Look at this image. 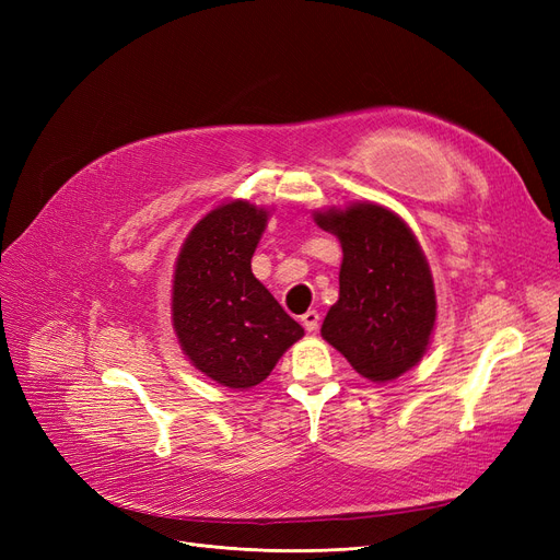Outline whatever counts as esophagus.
I'll use <instances>...</instances> for the list:
<instances>
[{
	"instance_id": "34e87169",
	"label": "esophagus",
	"mask_w": 560,
	"mask_h": 560,
	"mask_svg": "<svg viewBox=\"0 0 560 560\" xmlns=\"http://www.w3.org/2000/svg\"><path fill=\"white\" fill-rule=\"evenodd\" d=\"M300 320H302V326H304L306 330L314 332V330H318V326H320V314H318L316 310H310V312L300 316Z\"/></svg>"
}]
</instances>
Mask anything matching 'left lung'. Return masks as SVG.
Instances as JSON below:
<instances>
[{
  "label": "left lung",
  "mask_w": 560,
  "mask_h": 560,
  "mask_svg": "<svg viewBox=\"0 0 560 560\" xmlns=\"http://www.w3.org/2000/svg\"><path fill=\"white\" fill-rule=\"evenodd\" d=\"M339 237V300L323 337L372 382H390L425 353L435 326V288L423 250L400 215L378 205L316 213Z\"/></svg>",
  "instance_id": "left-lung-1"
}]
</instances>
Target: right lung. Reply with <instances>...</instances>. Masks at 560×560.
Returning <instances> with one entry per match:
<instances>
[{
  "label": "right lung",
  "instance_id": "1",
  "mask_svg": "<svg viewBox=\"0 0 560 560\" xmlns=\"http://www.w3.org/2000/svg\"><path fill=\"white\" fill-rule=\"evenodd\" d=\"M267 211L230 202L192 228L174 272V328L192 365L228 388L258 386L304 330L250 272Z\"/></svg>",
  "mask_w": 560,
  "mask_h": 560
}]
</instances>
